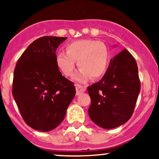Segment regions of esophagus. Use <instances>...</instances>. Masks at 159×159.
Returning a JSON list of instances; mask_svg holds the SVG:
<instances>
[{"label": "esophagus", "mask_w": 159, "mask_h": 159, "mask_svg": "<svg viewBox=\"0 0 159 159\" xmlns=\"http://www.w3.org/2000/svg\"><path fill=\"white\" fill-rule=\"evenodd\" d=\"M86 90V88L85 87H82L81 85H78L77 84L76 85V95H80L82 93L85 92Z\"/></svg>", "instance_id": "1"}]
</instances>
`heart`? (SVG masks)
Returning <instances> with one entry per match:
<instances>
[{
	"label": "heart",
	"instance_id": "1",
	"mask_svg": "<svg viewBox=\"0 0 159 159\" xmlns=\"http://www.w3.org/2000/svg\"><path fill=\"white\" fill-rule=\"evenodd\" d=\"M66 52L57 54V66L67 77H72L75 69L76 61L80 67L75 79L86 82L98 79L106 72L109 62V51L102 42L93 39H80L69 43Z\"/></svg>",
	"mask_w": 159,
	"mask_h": 159
}]
</instances>
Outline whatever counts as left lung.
<instances>
[{
  "mask_svg": "<svg viewBox=\"0 0 159 159\" xmlns=\"http://www.w3.org/2000/svg\"><path fill=\"white\" fill-rule=\"evenodd\" d=\"M140 90L138 65L124 49L111 60L102 78L87 87L91 120L105 129L125 123L133 114Z\"/></svg>",
  "mask_w": 159,
  "mask_h": 159,
  "instance_id": "8db88e82",
  "label": "left lung"
}]
</instances>
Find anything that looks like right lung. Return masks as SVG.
<instances>
[{"instance_id":"add662e5","label":"right lung","mask_w":159,"mask_h":159,"mask_svg":"<svg viewBox=\"0 0 159 159\" xmlns=\"http://www.w3.org/2000/svg\"><path fill=\"white\" fill-rule=\"evenodd\" d=\"M67 37L43 36L27 47L16 63L12 96L30 127L49 132L57 127L75 96L72 81L57 66V47Z\"/></svg>"}]
</instances>
